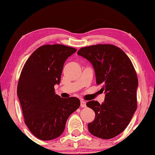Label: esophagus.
<instances>
[{"mask_svg":"<svg viewBox=\"0 0 155 155\" xmlns=\"http://www.w3.org/2000/svg\"><path fill=\"white\" fill-rule=\"evenodd\" d=\"M81 107L82 108H85L86 107V103H85V101H84V100L81 101Z\"/></svg>","mask_w":155,"mask_h":155,"instance_id":"esophagus-1","label":"esophagus"}]
</instances>
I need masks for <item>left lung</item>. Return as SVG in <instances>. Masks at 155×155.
<instances>
[{
	"mask_svg": "<svg viewBox=\"0 0 155 155\" xmlns=\"http://www.w3.org/2000/svg\"><path fill=\"white\" fill-rule=\"evenodd\" d=\"M77 54L92 63L96 83L106 93L104 103L89 101L87 107L95 113L87 124L92 135L110 139L122 133L137 108L138 78L131 60L114 45H96L82 47Z\"/></svg>",
	"mask_w": 155,
	"mask_h": 155,
	"instance_id": "1",
	"label": "left lung"
}]
</instances>
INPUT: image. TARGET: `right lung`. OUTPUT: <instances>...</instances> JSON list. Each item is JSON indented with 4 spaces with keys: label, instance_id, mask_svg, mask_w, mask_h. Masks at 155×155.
<instances>
[{
    "label": "right lung",
    "instance_id": "obj_1",
    "mask_svg": "<svg viewBox=\"0 0 155 155\" xmlns=\"http://www.w3.org/2000/svg\"><path fill=\"white\" fill-rule=\"evenodd\" d=\"M77 51L63 45H46L35 51L24 64L17 85V95L24 122L35 137L49 140L64 131L69 116L80 107V100L62 98L54 85L61 81L64 62Z\"/></svg>",
    "mask_w": 155,
    "mask_h": 155
}]
</instances>
